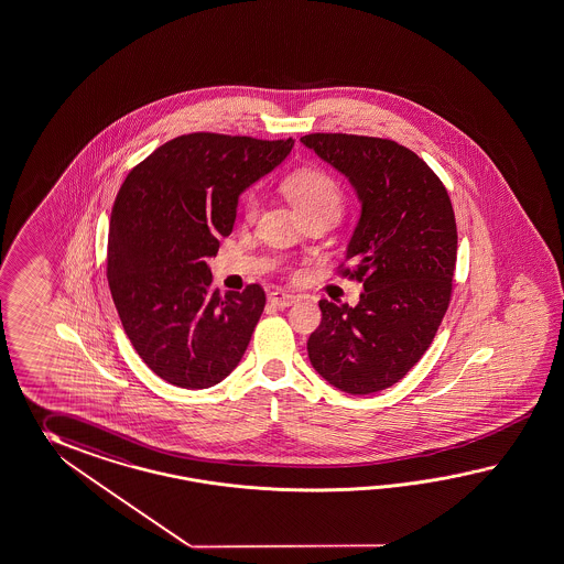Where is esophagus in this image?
<instances>
[{
    "label": "esophagus",
    "mask_w": 564,
    "mask_h": 564,
    "mask_svg": "<svg viewBox=\"0 0 564 564\" xmlns=\"http://www.w3.org/2000/svg\"><path fill=\"white\" fill-rule=\"evenodd\" d=\"M269 302L276 305V307H289V305H293V303L297 302V297H295L293 293L275 289V291H271V293H269Z\"/></svg>",
    "instance_id": "esophagus-1"
}]
</instances>
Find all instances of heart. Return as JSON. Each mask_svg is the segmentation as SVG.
Here are the masks:
<instances>
[{
	"mask_svg": "<svg viewBox=\"0 0 564 564\" xmlns=\"http://www.w3.org/2000/svg\"><path fill=\"white\" fill-rule=\"evenodd\" d=\"M283 189L288 193L291 204L302 214V218L312 214H328L332 218H338L343 212V193L338 183L319 169H303L289 175ZM254 214H257V199L248 197V220H252Z\"/></svg>",
	"mask_w": 564,
	"mask_h": 564,
	"instance_id": "obj_1",
	"label": "heart"
}]
</instances>
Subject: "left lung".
<instances>
[{
	"mask_svg": "<svg viewBox=\"0 0 564 564\" xmlns=\"http://www.w3.org/2000/svg\"><path fill=\"white\" fill-rule=\"evenodd\" d=\"M302 142L348 177L360 218L344 276L360 302L322 300L307 340L312 367L350 395L383 391L426 352L453 295L456 221L446 187L415 154L387 138L307 134Z\"/></svg>",
	"mask_w": 564,
	"mask_h": 564,
	"instance_id": "obj_1",
	"label": "left lung"
}]
</instances>
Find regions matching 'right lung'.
I'll return each instance as SVG.
<instances>
[{
    "label": "right lung",
    "mask_w": 564,
    "mask_h": 564,
    "mask_svg": "<svg viewBox=\"0 0 564 564\" xmlns=\"http://www.w3.org/2000/svg\"><path fill=\"white\" fill-rule=\"evenodd\" d=\"M293 142L183 134L134 166L116 195L111 297L134 350L166 383L207 389L245 355L264 291L254 283L220 295L206 261L232 232L240 193L281 165Z\"/></svg>",
    "instance_id": "right-lung-1"
}]
</instances>
